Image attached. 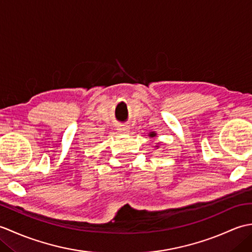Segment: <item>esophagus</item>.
I'll return each instance as SVG.
<instances>
[{
  "label": "esophagus",
  "mask_w": 252,
  "mask_h": 252,
  "mask_svg": "<svg viewBox=\"0 0 252 252\" xmlns=\"http://www.w3.org/2000/svg\"><path fill=\"white\" fill-rule=\"evenodd\" d=\"M117 130L121 134H127V133L130 132V126H126V125H119L117 126Z\"/></svg>",
  "instance_id": "obj_1"
}]
</instances>
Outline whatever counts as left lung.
<instances>
[{"label": "left lung", "instance_id": "8db88e82", "mask_svg": "<svg viewBox=\"0 0 252 252\" xmlns=\"http://www.w3.org/2000/svg\"><path fill=\"white\" fill-rule=\"evenodd\" d=\"M149 135H151V136H155L156 134H155V133H151V134H149Z\"/></svg>", "mask_w": 252, "mask_h": 252}]
</instances>
